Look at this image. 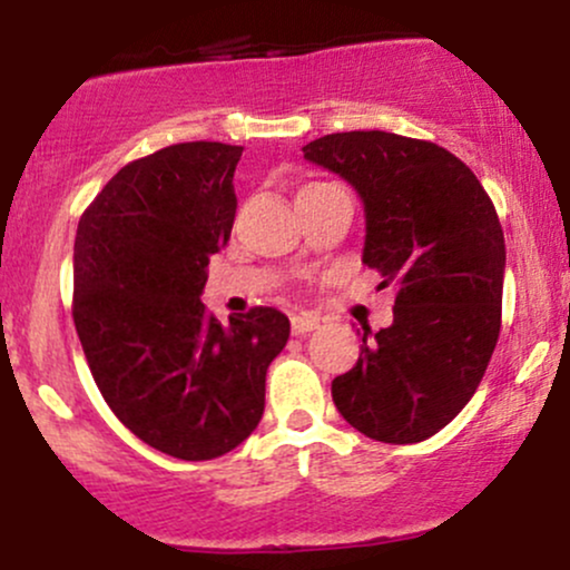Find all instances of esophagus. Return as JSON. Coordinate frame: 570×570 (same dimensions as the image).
I'll list each match as a JSON object with an SVG mask.
<instances>
[{
	"mask_svg": "<svg viewBox=\"0 0 570 570\" xmlns=\"http://www.w3.org/2000/svg\"><path fill=\"white\" fill-rule=\"evenodd\" d=\"M316 326H318V318L311 316V313H297V316H292L294 335H307V332H313Z\"/></svg>",
	"mask_w": 570,
	"mask_h": 570,
	"instance_id": "34e87169",
	"label": "esophagus"
}]
</instances>
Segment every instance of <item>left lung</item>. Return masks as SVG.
Listing matches in <instances>:
<instances>
[{"mask_svg": "<svg viewBox=\"0 0 570 570\" xmlns=\"http://www.w3.org/2000/svg\"><path fill=\"white\" fill-rule=\"evenodd\" d=\"M364 206L362 263L396 284L394 322L364 330L332 402L364 436L412 444L466 407L499 343L507 246L466 163L431 141L348 130L305 144Z\"/></svg>", "mask_w": 570, "mask_h": 570, "instance_id": "1", "label": "left lung"}]
</instances>
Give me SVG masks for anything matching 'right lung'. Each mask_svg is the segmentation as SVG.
<instances>
[{"instance_id":"obj_1","label":"right lung","mask_w":570,"mask_h":570,"mask_svg":"<svg viewBox=\"0 0 570 570\" xmlns=\"http://www.w3.org/2000/svg\"><path fill=\"white\" fill-rule=\"evenodd\" d=\"M244 147L187 141L128 163L75 238V326L107 404L160 453L212 461L259 426L265 375L289 318L252 307L230 324L200 294L230 240Z\"/></svg>"}]
</instances>
